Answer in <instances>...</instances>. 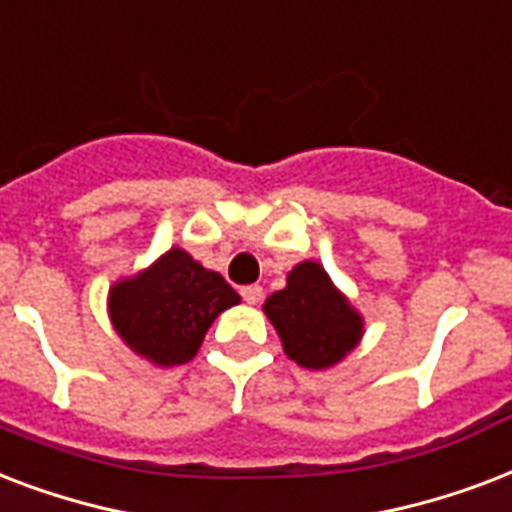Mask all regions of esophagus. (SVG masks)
Returning <instances> with one entry per match:
<instances>
[{
  "label": "esophagus",
  "instance_id": "1",
  "mask_svg": "<svg viewBox=\"0 0 512 512\" xmlns=\"http://www.w3.org/2000/svg\"><path fill=\"white\" fill-rule=\"evenodd\" d=\"M243 299H245V304H259L261 301V296H264V288H261V285H245L243 291Z\"/></svg>",
  "mask_w": 512,
  "mask_h": 512
}]
</instances>
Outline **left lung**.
Masks as SVG:
<instances>
[{"label": "left lung", "instance_id": "8db88e82", "mask_svg": "<svg viewBox=\"0 0 512 512\" xmlns=\"http://www.w3.org/2000/svg\"><path fill=\"white\" fill-rule=\"evenodd\" d=\"M283 352L310 371L342 363L363 339L366 323L318 261H299L285 277L283 291L264 301Z\"/></svg>", "mask_w": 512, "mask_h": 512}]
</instances>
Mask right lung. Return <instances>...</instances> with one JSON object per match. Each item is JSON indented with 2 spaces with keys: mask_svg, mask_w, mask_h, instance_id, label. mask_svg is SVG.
I'll list each match as a JSON object with an SVG mask.
<instances>
[{
  "mask_svg": "<svg viewBox=\"0 0 512 512\" xmlns=\"http://www.w3.org/2000/svg\"><path fill=\"white\" fill-rule=\"evenodd\" d=\"M235 304V288L178 245L109 288V320L117 336L160 368L189 363L213 320Z\"/></svg>",
  "mask_w": 512,
  "mask_h": 512,
  "instance_id": "add662e5",
  "label": "right lung"
}]
</instances>
